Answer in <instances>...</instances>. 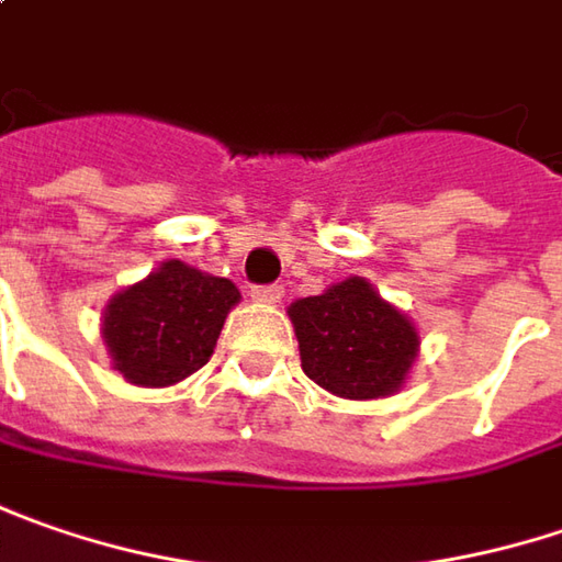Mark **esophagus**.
Returning <instances> with one entry per match:
<instances>
[{"label":"esophagus","mask_w":562,"mask_h":562,"mask_svg":"<svg viewBox=\"0 0 562 562\" xmlns=\"http://www.w3.org/2000/svg\"><path fill=\"white\" fill-rule=\"evenodd\" d=\"M251 299L260 305H277L282 299V285H255L251 289Z\"/></svg>","instance_id":"1"}]
</instances>
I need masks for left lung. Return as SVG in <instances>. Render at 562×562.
<instances>
[{
  "instance_id": "left-lung-1",
  "label": "left lung",
  "mask_w": 562,
  "mask_h": 562,
  "mask_svg": "<svg viewBox=\"0 0 562 562\" xmlns=\"http://www.w3.org/2000/svg\"><path fill=\"white\" fill-rule=\"evenodd\" d=\"M285 314L295 327L302 371L342 400L400 393L422 349L412 317L390 305L364 277L295 299Z\"/></svg>"
}]
</instances>
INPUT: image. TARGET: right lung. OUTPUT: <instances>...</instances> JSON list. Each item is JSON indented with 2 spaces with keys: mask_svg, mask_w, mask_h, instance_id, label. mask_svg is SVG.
Returning a JSON list of instances; mask_svg holds the SVG:
<instances>
[{
  "mask_svg": "<svg viewBox=\"0 0 562 562\" xmlns=\"http://www.w3.org/2000/svg\"><path fill=\"white\" fill-rule=\"evenodd\" d=\"M241 302L233 280L184 260H162L103 307L100 336L112 371L135 386H176L201 371L216 349L229 311Z\"/></svg>",
  "mask_w": 562,
  "mask_h": 562,
  "instance_id": "add662e5",
  "label": "right lung"
}]
</instances>
